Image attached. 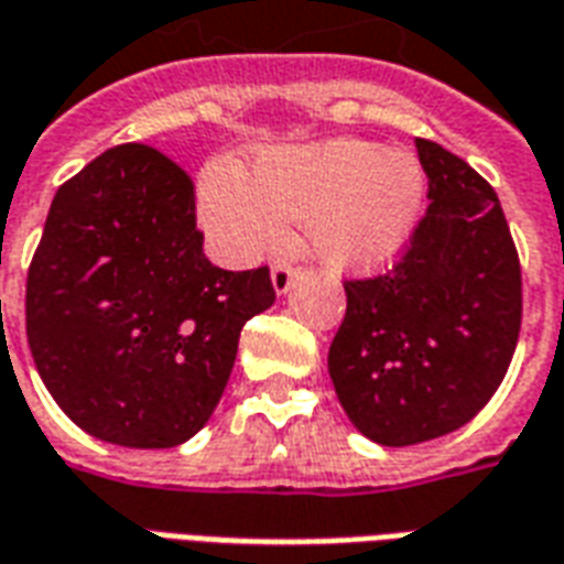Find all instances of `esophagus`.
<instances>
[{"label": "esophagus", "mask_w": 564, "mask_h": 564, "mask_svg": "<svg viewBox=\"0 0 564 564\" xmlns=\"http://www.w3.org/2000/svg\"><path fill=\"white\" fill-rule=\"evenodd\" d=\"M293 281H295V269H290V265H274V269H271V286H274V293L278 295L290 293Z\"/></svg>", "instance_id": "34e87169"}]
</instances>
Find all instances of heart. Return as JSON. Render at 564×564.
<instances>
[{
	"label": "heart",
	"mask_w": 564,
	"mask_h": 564,
	"mask_svg": "<svg viewBox=\"0 0 564 564\" xmlns=\"http://www.w3.org/2000/svg\"><path fill=\"white\" fill-rule=\"evenodd\" d=\"M421 203L419 161L356 137L271 145L248 173L218 161L197 185L199 224L227 260H257L286 241V220H304L311 253L337 274L388 269L410 245Z\"/></svg>",
	"instance_id": "1"
}]
</instances>
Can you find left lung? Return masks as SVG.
Returning <instances> with one entry per match:
<instances>
[{
	"label": "left lung",
	"mask_w": 564,
	"mask_h": 564,
	"mask_svg": "<svg viewBox=\"0 0 564 564\" xmlns=\"http://www.w3.org/2000/svg\"><path fill=\"white\" fill-rule=\"evenodd\" d=\"M427 215L406 257L346 281L328 373L346 419L370 442L440 440L494 398L520 335V262L499 197L473 166L415 140Z\"/></svg>",
	"instance_id": "left-lung-1"
}]
</instances>
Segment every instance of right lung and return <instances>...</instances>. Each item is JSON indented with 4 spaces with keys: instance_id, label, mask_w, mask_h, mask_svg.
I'll list each match as a JSON object with an SVG mask.
<instances>
[{
    "instance_id": "obj_1",
    "label": "right lung",
    "mask_w": 564,
    "mask_h": 564,
    "mask_svg": "<svg viewBox=\"0 0 564 564\" xmlns=\"http://www.w3.org/2000/svg\"><path fill=\"white\" fill-rule=\"evenodd\" d=\"M269 269L203 253L194 185L149 145L107 149L53 197L26 281V337L77 427L122 448H176L206 427Z\"/></svg>"
}]
</instances>
